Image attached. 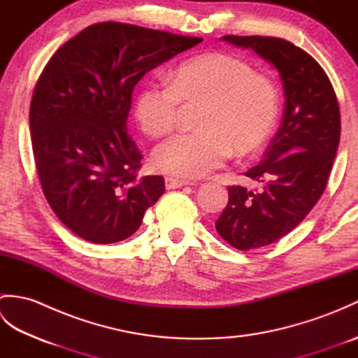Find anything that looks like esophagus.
Masks as SVG:
<instances>
[{"label": "esophagus", "mask_w": 358, "mask_h": 358, "mask_svg": "<svg viewBox=\"0 0 358 358\" xmlns=\"http://www.w3.org/2000/svg\"><path fill=\"white\" fill-rule=\"evenodd\" d=\"M164 185H166V189H178V187H183V186L191 185V183H189V181H186V180H178V178H172V177H166L164 178Z\"/></svg>", "instance_id": "34e87169"}]
</instances>
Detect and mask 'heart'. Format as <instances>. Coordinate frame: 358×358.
<instances>
[{"label":"heart","mask_w":358,"mask_h":358,"mask_svg":"<svg viewBox=\"0 0 358 358\" xmlns=\"http://www.w3.org/2000/svg\"><path fill=\"white\" fill-rule=\"evenodd\" d=\"M204 101L200 131L180 132L152 150L157 171L180 178H200L222 167L232 148L254 152L268 138L278 110L272 81L229 53H206L187 59L169 83L148 81L135 96L134 112L143 132L158 136L173 127L180 104Z\"/></svg>","instance_id":"b5f03b06"}]
</instances>
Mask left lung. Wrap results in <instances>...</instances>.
<instances>
[{
  "instance_id": "8db88e82",
  "label": "left lung",
  "mask_w": 358,
  "mask_h": 358,
  "mask_svg": "<svg viewBox=\"0 0 358 358\" xmlns=\"http://www.w3.org/2000/svg\"><path fill=\"white\" fill-rule=\"evenodd\" d=\"M222 41L254 50L275 67L285 112L264 158L245 173L262 192L231 186L217 232L240 250L268 246L299 226L320 199L340 143V109L322 66L281 38L226 35Z\"/></svg>"
}]
</instances>
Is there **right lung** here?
<instances>
[{"instance_id":"1","label":"right lung","mask_w":358,"mask_h":358,"mask_svg":"<svg viewBox=\"0 0 358 358\" xmlns=\"http://www.w3.org/2000/svg\"><path fill=\"white\" fill-rule=\"evenodd\" d=\"M201 41L98 22L45 64L29 112L35 164L50 208L83 240H126L163 195L162 175L136 177L143 157L126 124L132 92L149 71Z\"/></svg>"}]
</instances>
